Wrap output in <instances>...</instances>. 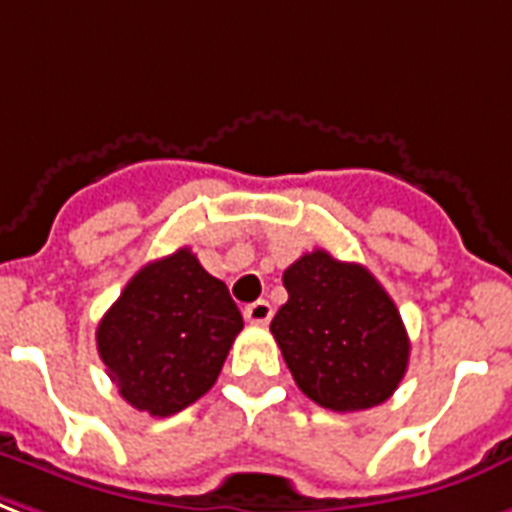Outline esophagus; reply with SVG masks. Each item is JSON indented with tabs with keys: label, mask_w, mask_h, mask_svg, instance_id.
I'll return each mask as SVG.
<instances>
[{
	"label": "esophagus",
	"mask_w": 512,
	"mask_h": 512,
	"mask_svg": "<svg viewBox=\"0 0 512 512\" xmlns=\"http://www.w3.org/2000/svg\"><path fill=\"white\" fill-rule=\"evenodd\" d=\"M244 317H247L249 325H268L273 317L271 303H268V300H257V303L244 308Z\"/></svg>",
	"instance_id": "esophagus-1"
}]
</instances>
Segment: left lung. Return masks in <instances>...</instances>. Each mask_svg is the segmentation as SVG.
I'll return each mask as SVG.
<instances>
[{
	"instance_id": "left-lung-1",
	"label": "left lung",
	"mask_w": 512,
	"mask_h": 512,
	"mask_svg": "<svg viewBox=\"0 0 512 512\" xmlns=\"http://www.w3.org/2000/svg\"><path fill=\"white\" fill-rule=\"evenodd\" d=\"M287 303L271 322L300 392L330 411H365L395 395L411 341L395 300L357 263L314 249L284 271Z\"/></svg>"
}]
</instances>
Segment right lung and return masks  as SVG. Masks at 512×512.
Listing matches in <instances>:
<instances>
[{"label": "right lung", "instance_id": "right-lung-1", "mask_svg": "<svg viewBox=\"0 0 512 512\" xmlns=\"http://www.w3.org/2000/svg\"><path fill=\"white\" fill-rule=\"evenodd\" d=\"M241 327L228 287L182 247L126 284L101 317L96 343L128 405L171 416L212 389Z\"/></svg>", "mask_w": 512, "mask_h": 512}]
</instances>
